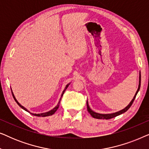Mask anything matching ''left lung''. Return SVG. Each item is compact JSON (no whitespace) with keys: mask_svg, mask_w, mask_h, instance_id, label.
Here are the masks:
<instances>
[{"mask_svg":"<svg viewBox=\"0 0 149 149\" xmlns=\"http://www.w3.org/2000/svg\"><path fill=\"white\" fill-rule=\"evenodd\" d=\"M140 83H141V74H140H140H139V85H138V88L137 89V91H136L135 95H134V98L132 99V100L130 102L129 104H128L127 107L125 108V109H122V110H121V111H119L118 112H116V113H111V114H100V113H95V112H94V111H93L92 110L90 109V107H89V106L88 104V102L87 101V111L89 112V114H90V115L92 116L93 118H95V119H112V118L117 117V116H118V115H121V114L125 113V112L127 111V110L129 109L130 107H131V106L132 105V104H133V102H134V100H135V98H136V95H137L138 92L140 90Z\"/></svg>","mask_w":149,"mask_h":149,"instance_id":"1","label":"left lung"}]
</instances>
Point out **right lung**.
<instances>
[{
  "label": "right lung",
  "instance_id": "1",
  "mask_svg": "<svg viewBox=\"0 0 149 149\" xmlns=\"http://www.w3.org/2000/svg\"><path fill=\"white\" fill-rule=\"evenodd\" d=\"M70 83H68V84H67V85H66V86L65 87V88H64V91H63V92H62V95H61V97H60V100H59V102H58V104H57L56 107H54V109H53L52 110H51V111H48V112H46V113H40V114H35V113H30V111H28V110L26 109L25 107H24L23 106H22L21 104H19V102H18V101L17 100H16L15 97V95H14L13 93L12 92V91H11V92H12V94H13V97L14 100H15V102H17V104L19 105V107H21L22 109H24V111H26L28 112V113H30V114H32V115H34V116H37V117H47V116H50V115H54V114L55 113H56V111H57V110L58 109V108H59V105H60V103L61 99H62V95H63V94H64V93L65 92V91H66V89L67 88H68V85H70Z\"/></svg>",
  "mask_w": 149,
  "mask_h": 149
}]
</instances>
